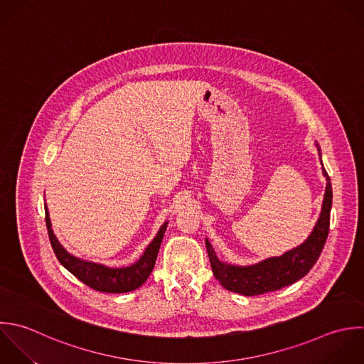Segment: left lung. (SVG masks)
Masks as SVG:
<instances>
[{
  "mask_svg": "<svg viewBox=\"0 0 364 364\" xmlns=\"http://www.w3.org/2000/svg\"><path fill=\"white\" fill-rule=\"evenodd\" d=\"M318 150L321 157V149L318 147ZM322 171L323 176L326 177V191L321 217L308 240L299 247L285 252L282 257L268 258L259 264L250 267H237L221 262L217 258L215 251L213 250L210 241L205 240V247L211 262L213 274L225 289L245 296L262 295L292 285L294 282L304 278L314 268L328 240L333 197L332 183L323 167V163Z\"/></svg>",
  "mask_w": 364,
  "mask_h": 364,
  "instance_id": "left-lung-1",
  "label": "left lung"
}]
</instances>
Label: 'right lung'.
<instances>
[{
  "label": "right lung",
  "instance_id": "right-lung-1",
  "mask_svg": "<svg viewBox=\"0 0 364 364\" xmlns=\"http://www.w3.org/2000/svg\"><path fill=\"white\" fill-rule=\"evenodd\" d=\"M45 221H46V228H48V235L49 241L52 245V250L58 258V261L72 274L75 275L79 281H82L85 285L89 288L99 291V292H106V294H124L137 289L141 287L149 275L151 274L157 254L167 228L168 223H164L161 228L159 230L157 235L154 240L149 244L143 255L137 262H134L130 267L126 268H109L100 264L83 261L80 258H76L70 255L58 241L55 237L52 227H50V220H49V213L45 204Z\"/></svg>",
  "mask_w": 364,
  "mask_h": 364
}]
</instances>
